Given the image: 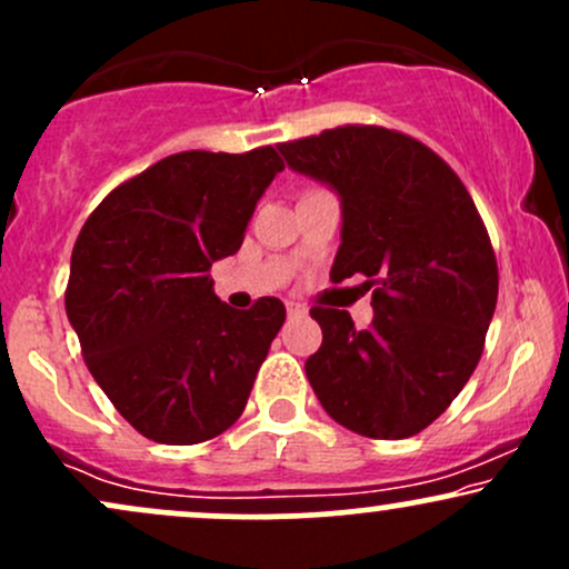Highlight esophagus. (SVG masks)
<instances>
[{
	"mask_svg": "<svg viewBox=\"0 0 569 569\" xmlns=\"http://www.w3.org/2000/svg\"><path fill=\"white\" fill-rule=\"evenodd\" d=\"M286 312H289L291 318H299V316H305L307 307L299 305V302H291V299H289V302H286Z\"/></svg>",
	"mask_w": 569,
	"mask_h": 569,
	"instance_id": "1",
	"label": "esophagus"
}]
</instances>
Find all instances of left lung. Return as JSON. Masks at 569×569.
<instances>
[{"label":"left lung","mask_w":569,"mask_h":569,"mask_svg":"<svg viewBox=\"0 0 569 569\" xmlns=\"http://www.w3.org/2000/svg\"><path fill=\"white\" fill-rule=\"evenodd\" d=\"M293 171L342 198L331 280L363 276L375 321L316 305L305 361L331 420L367 439L426 430L471 380L498 305V259L471 194L433 149L401 130L339 126L278 143Z\"/></svg>","instance_id":"obj_1"}]
</instances>
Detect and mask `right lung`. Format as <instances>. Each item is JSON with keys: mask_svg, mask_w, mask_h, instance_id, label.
<instances>
[{"mask_svg": "<svg viewBox=\"0 0 569 569\" xmlns=\"http://www.w3.org/2000/svg\"><path fill=\"white\" fill-rule=\"evenodd\" d=\"M278 171L272 147L171 154L114 187L77 234L67 316L93 380L147 439L200 443L243 415L286 307L232 310L208 272L243 243Z\"/></svg>", "mask_w": 569, "mask_h": 569, "instance_id": "right-lung-1", "label": "right lung"}]
</instances>
